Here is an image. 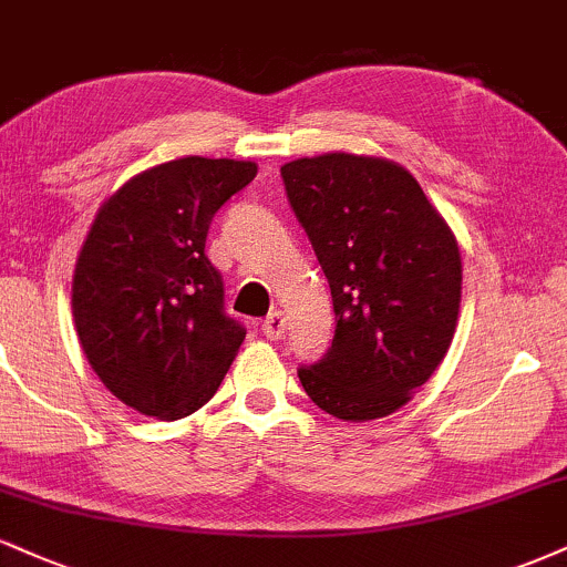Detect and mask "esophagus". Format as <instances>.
<instances>
[{
  "label": "esophagus",
  "mask_w": 567,
  "mask_h": 567,
  "mask_svg": "<svg viewBox=\"0 0 567 567\" xmlns=\"http://www.w3.org/2000/svg\"><path fill=\"white\" fill-rule=\"evenodd\" d=\"M285 328H288V322H285L282 311H277V309L271 311V315L266 317L264 324H261L264 336L269 338V341H277V338H282L285 336Z\"/></svg>",
  "instance_id": "34e87169"
}]
</instances>
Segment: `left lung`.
<instances>
[{
	"mask_svg": "<svg viewBox=\"0 0 567 567\" xmlns=\"http://www.w3.org/2000/svg\"><path fill=\"white\" fill-rule=\"evenodd\" d=\"M296 218L333 292V347L298 370L317 408L373 421L413 400L451 349L461 309L455 234L386 157L330 152L282 165Z\"/></svg>",
	"mask_w": 567,
	"mask_h": 567,
	"instance_id": "left-lung-1",
	"label": "left lung"
}]
</instances>
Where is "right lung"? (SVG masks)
Wrapping results in <instances>:
<instances>
[{"mask_svg": "<svg viewBox=\"0 0 567 567\" xmlns=\"http://www.w3.org/2000/svg\"><path fill=\"white\" fill-rule=\"evenodd\" d=\"M247 159L181 157L122 184L95 213L71 279V315L103 386L159 421L218 392L245 341L207 261L210 220L256 178Z\"/></svg>", "mask_w": 567, "mask_h": 567, "instance_id": "right-lung-1", "label": "right lung"}]
</instances>
